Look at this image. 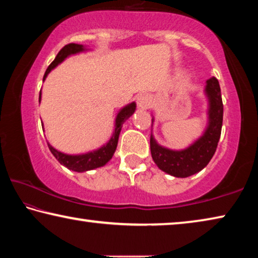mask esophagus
Masks as SVG:
<instances>
[{"label":"esophagus","mask_w":258,"mask_h":258,"mask_svg":"<svg viewBox=\"0 0 258 258\" xmlns=\"http://www.w3.org/2000/svg\"><path fill=\"white\" fill-rule=\"evenodd\" d=\"M150 103L151 100L148 94H140V95L137 97V104L139 109L147 110L150 107Z\"/></svg>","instance_id":"obj_1"}]
</instances>
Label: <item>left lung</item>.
Returning <instances> with one entry per match:
<instances>
[{"instance_id": "left-lung-1", "label": "left lung", "mask_w": 258, "mask_h": 258, "mask_svg": "<svg viewBox=\"0 0 258 258\" xmlns=\"http://www.w3.org/2000/svg\"><path fill=\"white\" fill-rule=\"evenodd\" d=\"M208 125L198 140L182 150H172L157 144L150 136V151L155 164L167 174L187 178L204 169L217 149L223 125V101L218 80L215 77L207 80ZM154 121V118H153Z\"/></svg>"}]
</instances>
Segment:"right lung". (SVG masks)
Listing matches in <instances>:
<instances>
[{"label": "right lung", "mask_w": 258, "mask_h": 258, "mask_svg": "<svg viewBox=\"0 0 258 258\" xmlns=\"http://www.w3.org/2000/svg\"><path fill=\"white\" fill-rule=\"evenodd\" d=\"M85 50H87V49H86L83 44L70 43V44H67V46H64L62 49H60L58 54H57L54 62L48 67L46 73H44L43 76V81L46 80L48 73L50 72L52 69H55L57 65L62 63L67 57L78 54V52L85 51ZM40 101H41V93L39 96V102ZM136 108H137L136 102H132V103L125 105L124 108H121L119 111H118L116 116V120H114V131H113L112 137L110 138V140L107 142V144L102 146L99 149L89 151V153H86V154L69 155L55 149L54 147L49 145L48 142L49 149H50L51 154L54 155L55 158L60 163V164L64 165L65 167H68L69 170L76 171V172H86V171L94 170V169H97V167L103 166L112 158L114 151H116V148H117L118 138H119L121 126L125 122V120L128 119V118L134 113Z\"/></svg>", "instance_id": "add662e5"}]
</instances>
